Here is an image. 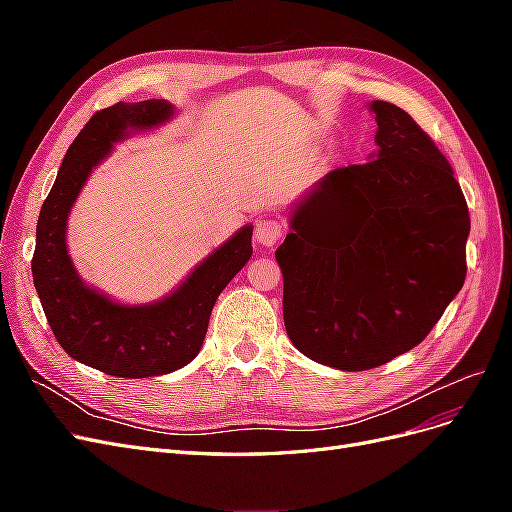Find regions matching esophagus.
<instances>
[{
	"label": "esophagus",
	"mask_w": 512,
	"mask_h": 512,
	"mask_svg": "<svg viewBox=\"0 0 512 512\" xmlns=\"http://www.w3.org/2000/svg\"><path fill=\"white\" fill-rule=\"evenodd\" d=\"M282 222L277 220H258L256 228H254V239L258 245L262 247H273L282 237Z\"/></svg>",
	"instance_id": "esophagus-1"
}]
</instances>
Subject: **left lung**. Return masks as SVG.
<instances>
[{"label":"left lung","mask_w":512,"mask_h":512,"mask_svg":"<svg viewBox=\"0 0 512 512\" xmlns=\"http://www.w3.org/2000/svg\"><path fill=\"white\" fill-rule=\"evenodd\" d=\"M369 111L378 151L324 175L275 252L290 342L342 371L421 344L466 280L470 213L451 164L399 106Z\"/></svg>","instance_id":"left-lung-1"}]
</instances>
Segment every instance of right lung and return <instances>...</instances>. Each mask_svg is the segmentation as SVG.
<instances>
[{
  "mask_svg": "<svg viewBox=\"0 0 512 512\" xmlns=\"http://www.w3.org/2000/svg\"><path fill=\"white\" fill-rule=\"evenodd\" d=\"M166 100L117 102L91 117L74 138L40 209L34 286L44 316L74 361L117 378H149L177 371L203 348L211 309L252 258V226L237 230L166 297L126 305L87 286L68 254V215L91 170L130 134L149 132L173 119Z\"/></svg>",
  "mask_w": 512,
  "mask_h": 512,
  "instance_id": "1",
  "label": "right lung"
}]
</instances>
